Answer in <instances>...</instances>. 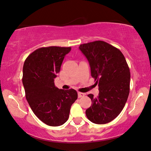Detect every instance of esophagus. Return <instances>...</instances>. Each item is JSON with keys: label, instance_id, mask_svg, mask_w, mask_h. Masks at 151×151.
Segmentation results:
<instances>
[{"label": "esophagus", "instance_id": "1", "mask_svg": "<svg viewBox=\"0 0 151 151\" xmlns=\"http://www.w3.org/2000/svg\"><path fill=\"white\" fill-rule=\"evenodd\" d=\"M84 96H85V94L84 93H82V92H78V97L79 98L83 97Z\"/></svg>", "mask_w": 151, "mask_h": 151}]
</instances>
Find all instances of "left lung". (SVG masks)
Masks as SVG:
<instances>
[{"label": "left lung", "instance_id": "obj_1", "mask_svg": "<svg viewBox=\"0 0 151 151\" xmlns=\"http://www.w3.org/2000/svg\"><path fill=\"white\" fill-rule=\"evenodd\" d=\"M79 50L89 62L91 76L99 90L97 97L88 95L92 105L86 114L92 123L107 124L119 115L127 101L130 69L122 52L105 41L81 44Z\"/></svg>", "mask_w": 151, "mask_h": 151}]
</instances>
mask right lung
Here are the masks:
<instances>
[{
	"label": "right lung",
	"mask_w": 151,
	"mask_h": 151,
	"mask_svg": "<svg viewBox=\"0 0 151 151\" xmlns=\"http://www.w3.org/2000/svg\"><path fill=\"white\" fill-rule=\"evenodd\" d=\"M70 50V47H41L30 54L24 63L22 81L26 99L35 115L48 126L65 123L71 106L77 99L75 90L59 89L55 86L57 74Z\"/></svg>",
	"instance_id": "1"
}]
</instances>
